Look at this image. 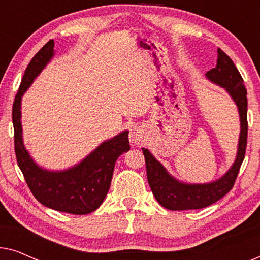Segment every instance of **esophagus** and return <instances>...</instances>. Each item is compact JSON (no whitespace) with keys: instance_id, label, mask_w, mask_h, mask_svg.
<instances>
[{"instance_id":"1","label":"esophagus","mask_w":260,"mask_h":260,"mask_svg":"<svg viewBox=\"0 0 260 260\" xmlns=\"http://www.w3.org/2000/svg\"><path fill=\"white\" fill-rule=\"evenodd\" d=\"M130 141L135 144H140L143 141V131L141 127H134L130 133Z\"/></svg>"}]
</instances>
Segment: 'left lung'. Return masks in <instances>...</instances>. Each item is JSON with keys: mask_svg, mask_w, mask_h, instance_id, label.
I'll list each match as a JSON object with an SVG mask.
<instances>
[{"mask_svg": "<svg viewBox=\"0 0 260 260\" xmlns=\"http://www.w3.org/2000/svg\"><path fill=\"white\" fill-rule=\"evenodd\" d=\"M206 76L213 83L226 88L239 110L241 131L237 159L232 168L215 182L207 184H187L181 183L170 176L161 163L156 161L148 149H142L145 159V167H147L148 182L152 194L159 205L170 211L200 209L211 206L225 197L233 188L245 157L248 124L247 92L245 88L243 77L234 65L232 59L221 49H218L216 66L208 71Z\"/></svg>", "mask_w": 260, "mask_h": 260, "instance_id": "obj_1", "label": "left lung"}]
</instances>
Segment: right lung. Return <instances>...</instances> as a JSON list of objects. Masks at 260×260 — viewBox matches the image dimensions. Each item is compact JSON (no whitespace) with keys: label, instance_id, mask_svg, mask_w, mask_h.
Segmentation results:
<instances>
[{"label":"right lung","instance_id":"add662e5","mask_svg":"<svg viewBox=\"0 0 260 260\" xmlns=\"http://www.w3.org/2000/svg\"><path fill=\"white\" fill-rule=\"evenodd\" d=\"M53 47L54 42L49 40L30 60L14 99L12 118L16 161L27 186L40 204L59 212L88 214L102 205L108 194L116 159L130 149L129 131L102 143L83 162L65 172H47L35 165L23 147L21 136V97L51 60Z\"/></svg>","mask_w":260,"mask_h":260}]
</instances>
